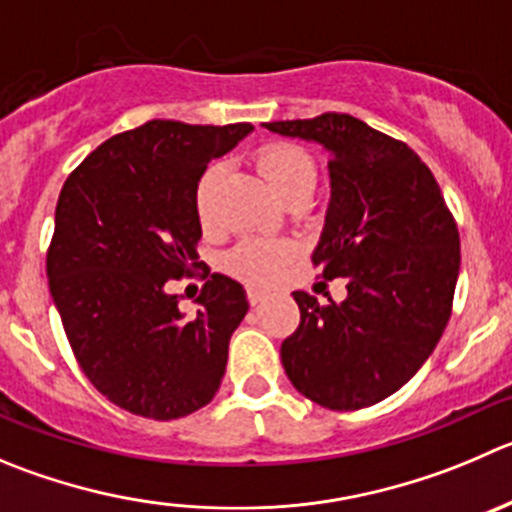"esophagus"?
<instances>
[{"label":"esophagus","mask_w":512,"mask_h":512,"mask_svg":"<svg viewBox=\"0 0 512 512\" xmlns=\"http://www.w3.org/2000/svg\"><path fill=\"white\" fill-rule=\"evenodd\" d=\"M246 294H248V304L251 306H259L261 301H266V296H269L264 289H253V286L246 291Z\"/></svg>","instance_id":"obj_1"}]
</instances>
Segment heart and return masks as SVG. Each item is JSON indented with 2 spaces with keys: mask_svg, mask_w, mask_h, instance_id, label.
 Here are the masks:
<instances>
[{
  "mask_svg": "<svg viewBox=\"0 0 512 512\" xmlns=\"http://www.w3.org/2000/svg\"><path fill=\"white\" fill-rule=\"evenodd\" d=\"M256 165L269 180L271 188L279 193L284 201L299 196H311L316 186V163L301 145L296 143H269L256 153ZM223 178V165L211 163L201 173L193 193L196 203V216L203 228L213 223V211H216V188ZM296 248L286 241H274V238H246L238 243L226 256V269L231 274L241 276L248 281H269L279 279L281 271L294 259Z\"/></svg>",
  "mask_w": 512,
  "mask_h": 512,
  "instance_id": "heart-1",
  "label": "heart"
}]
</instances>
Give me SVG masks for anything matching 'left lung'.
Here are the masks:
<instances>
[{
    "instance_id": "obj_1",
    "label": "left lung",
    "mask_w": 512,
    "mask_h": 512,
    "mask_svg": "<svg viewBox=\"0 0 512 512\" xmlns=\"http://www.w3.org/2000/svg\"><path fill=\"white\" fill-rule=\"evenodd\" d=\"M264 128L332 155V201L311 261L324 279H347L339 304L294 291L301 321L281 364L326 410L372 407L415 377L445 332L460 274L457 223L420 155L352 115Z\"/></svg>"
}]
</instances>
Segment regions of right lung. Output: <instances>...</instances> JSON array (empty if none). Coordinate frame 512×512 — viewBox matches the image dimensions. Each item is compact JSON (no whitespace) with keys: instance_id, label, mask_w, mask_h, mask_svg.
<instances>
[{"instance_id":"right-lung-1","label":"right lung","mask_w":512,"mask_h":512,"mask_svg":"<svg viewBox=\"0 0 512 512\" xmlns=\"http://www.w3.org/2000/svg\"><path fill=\"white\" fill-rule=\"evenodd\" d=\"M251 130L150 120L105 140L62 186L47 251L52 301L85 377L133 415L178 420L221 387L246 291L211 274L186 316L168 286L203 266L198 178Z\"/></svg>"}]
</instances>
